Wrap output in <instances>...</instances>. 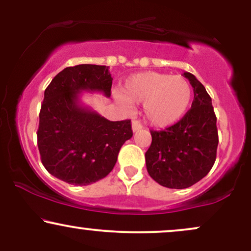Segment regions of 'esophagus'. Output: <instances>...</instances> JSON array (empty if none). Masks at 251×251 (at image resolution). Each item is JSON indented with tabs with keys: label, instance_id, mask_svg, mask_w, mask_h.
<instances>
[{
	"label": "esophagus",
	"instance_id": "esophagus-1",
	"mask_svg": "<svg viewBox=\"0 0 251 251\" xmlns=\"http://www.w3.org/2000/svg\"><path fill=\"white\" fill-rule=\"evenodd\" d=\"M142 128H143L142 124H140L139 122H137V120H134V122L132 123V131L133 132L139 131V129H142Z\"/></svg>",
	"mask_w": 251,
	"mask_h": 251
}]
</instances>
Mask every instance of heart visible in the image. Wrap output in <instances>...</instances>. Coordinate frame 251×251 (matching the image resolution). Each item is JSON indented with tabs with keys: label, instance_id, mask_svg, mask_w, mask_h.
Segmentation results:
<instances>
[{
	"label": "heart",
	"instance_id": "1",
	"mask_svg": "<svg viewBox=\"0 0 251 251\" xmlns=\"http://www.w3.org/2000/svg\"><path fill=\"white\" fill-rule=\"evenodd\" d=\"M117 101L125 109L129 103H142L146 122L154 127H169L185 116L192 100V87L181 75L143 72L124 82Z\"/></svg>",
	"mask_w": 251,
	"mask_h": 251
}]
</instances>
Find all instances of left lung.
<instances>
[{
	"label": "left lung",
	"mask_w": 251,
	"mask_h": 251,
	"mask_svg": "<svg viewBox=\"0 0 251 251\" xmlns=\"http://www.w3.org/2000/svg\"><path fill=\"white\" fill-rule=\"evenodd\" d=\"M194 88L191 108L178 123L163 131H151L145 153L152 179L169 189H185L205 177L214 166L218 145L211 98L194 74H183Z\"/></svg>",
	"instance_id": "obj_1"
}]
</instances>
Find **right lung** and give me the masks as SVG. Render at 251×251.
Segmentation results:
<instances>
[{
	"label": "right lung",
	"mask_w": 251,
	"mask_h": 251,
	"mask_svg": "<svg viewBox=\"0 0 251 251\" xmlns=\"http://www.w3.org/2000/svg\"><path fill=\"white\" fill-rule=\"evenodd\" d=\"M108 67L77 65L56 74L45 91L37 146L46 170L68 184L89 185L102 179L133 132L131 120L109 122L80 101L82 91L111 97Z\"/></svg>",
	"instance_id": "right-lung-1"
}]
</instances>
